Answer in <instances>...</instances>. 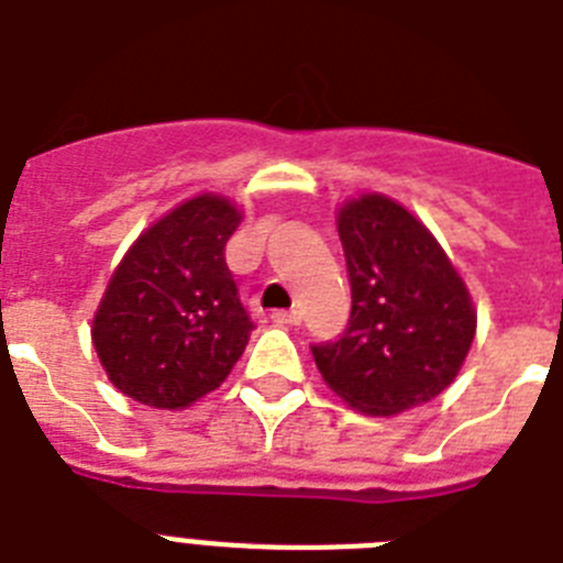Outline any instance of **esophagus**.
Segmentation results:
<instances>
[{
  "instance_id": "34e87169",
  "label": "esophagus",
  "mask_w": 563,
  "mask_h": 563,
  "mask_svg": "<svg viewBox=\"0 0 563 563\" xmlns=\"http://www.w3.org/2000/svg\"><path fill=\"white\" fill-rule=\"evenodd\" d=\"M273 322H276V324H299L301 313L296 308H292V310H276V313H273Z\"/></svg>"
}]
</instances>
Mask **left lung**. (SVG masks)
Masks as SVG:
<instances>
[{
	"label": "left lung",
	"mask_w": 563,
	"mask_h": 563,
	"mask_svg": "<svg viewBox=\"0 0 563 563\" xmlns=\"http://www.w3.org/2000/svg\"><path fill=\"white\" fill-rule=\"evenodd\" d=\"M351 278V319L336 342L313 345L316 368L342 402L394 417L443 394L477 331L466 282L431 230L388 195L339 207Z\"/></svg>",
	"instance_id": "8db88e82"
}]
</instances>
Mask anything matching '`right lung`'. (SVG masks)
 I'll return each mask as SVG.
<instances>
[{
    "label": "right lung",
    "mask_w": 563,
    "mask_h": 563,
    "mask_svg": "<svg viewBox=\"0 0 563 563\" xmlns=\"http://www.w3.org/2000/svg\"><path fill=\"white\" fill-rule=\"evenodd\" d=\"M241 218L230 198L201 192L125 250L91 322L97 360L120 394L180 411L230 376L253 331L224 262Z\"/></svg>",
    "instance_id": "1"
}]
</instances>
